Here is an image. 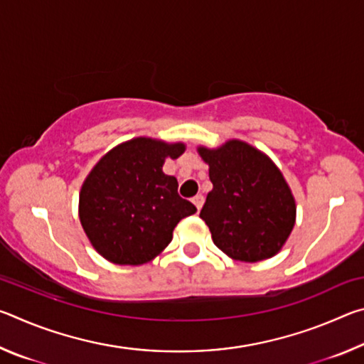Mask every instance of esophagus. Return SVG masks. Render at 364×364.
<instances>
[{"label":"esophagus","instance_id":"obj_1","mask_svg":"<svg viewBox=\"0 0 364 364\" xmlns=\"http://www.w3.org/2000/svg\"><path fill=\"white\" fill-rule=\"evenodd\" d=\"M193 204L196 205L197 210H200L202 205H204V196H200V194L194 196V197H193Z\"/></svg>","mask_w":364,"mask_h":364}]
</instances>
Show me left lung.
Wrapping results in <instances>:
<instances>
[{"instance_id": "left-lung-1", "label": "left lung", "mask_w": 364, "mask_h": 364, "mask_svg": "<svg viewBox=\"0 0 364 364\" xmlns=\"http://www.w3.org/2000/svg\"><path fill=\"white\" fill-rule=\"evenodd\" d=\"M213 189L200 210L213 244L232 260L274 257L295 225L292 191L267 154L230 139L217 149L197 147Z\"/></svg>"}]
</instances>
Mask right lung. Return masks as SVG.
Returning a JSON list of instances; mask_svg holds the SVG:
<instances>
[{"instance_id": "right-lung-1", "label": "right lung", "mask_w": 364, "mask_h": 364, "mask_svg": "<svg viewBox=\"0 0 364 364\" xmlns=\"http://www.w3.org/2000/svg\"><path fill=\"white\" fill-rule=\"evenodd\" d=\"M183 143L133 138L110 149L80 191L78 215L97 254L115 264H143L170 244L180 220L197 208L178 194L165 159H178Z\"/></svg>"}]
</instances>
